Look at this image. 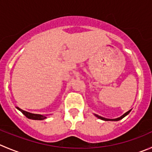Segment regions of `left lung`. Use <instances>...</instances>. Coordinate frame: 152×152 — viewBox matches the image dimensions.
<instances>
[{
    "label": "left lung",
    "instance_id": "left-lung-1",
    "mask_svg": "<svg viewBox=\"0 0 152 152\" xmlns=\"http://www.w3.org/2000/svg\"><path fill=\"white\" fill-rule=\"evenodd\" d=\"M130 111H131V110H129V111H127V112H126V113H125L123 116H121V117H118V118H116V119H107V118H104V117H100V116L97 115V114H94V115H95L96 117H97V118L100 119V120H104V121H118V120H122V119H123V117H126V115H128V114H129V113H130Z\"/></svg>",
    "mask_w": 152,
    "mask_h": 152
}]
</instances>
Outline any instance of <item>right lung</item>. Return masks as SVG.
<instances>
[{
  "instance_id": "add662e5",
  "label": "right lung",
  "mask_w": 152,
  "mask_h": 152,
  "mask_svg": "<svg viewBox=\"0 0 152 152\" xmlns=\"http://www.w3.org/2000/svg\"><path fill=\"white\" fill-rule=\"evenodd\" d=\"M16 108L18 110H20L23 115H25V117H27L28 119H30V120H43L47 118L46 116L42 115V114H36V113H29V112L25 111V110H22V109L19 108L18 107H16Z\"/></svg>"
}]
</instances>
